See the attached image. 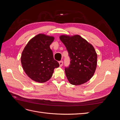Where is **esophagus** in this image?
Listing matches in <instances>:
<instances>
[{
  "mask_svg": "<svg viewBox=\"0 0 120 120\" xmlns=\"http://www.w3.org/2000/svg\"><path fill=\"white\" fill-rule=\"evenodd\" d=\"M59 64H60V66L61 67L63 66V60H60L59 61Z\"/></svg>",
  "mask_w": 120,
  "mask_h": 120,
  "instance_id": "34e87169",
  "label": "esophagus"
}]
</instances>
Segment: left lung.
Returning a JSON list of instances; mask_svg holds the SVG:
<instances>
[{
	"mask_svg": "<svg viewBox=\"0 0 120 120\" xmlns=\"http://www.w3.org/2000/svg\"><path fill=\"white\" fill-rule=\"evenodd\" d=\"M60 39L66 46L71 60L64 69L69 82L80 85L89 81L97 64V54L93 45L79 35H61Z\"/></svg>",
	"mask_w": 120,
	"mask_h": 120,
	"instance_id": "8db88e82",
	"label": "left lung"
}]
</instances>
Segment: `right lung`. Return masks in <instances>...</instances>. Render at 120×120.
<instances>
[{
    "label": "right lung",
    "mask_w": 120,
    "mask_h": 120,
    "mask_svg": "<svg viewBox=\"0 0 120 120\" xmlns=\"http://www.w3.org/2000/svg\"><path fill=\"white\" fill-rule=\"evenodd\" d=\"M53 40L52 37L39 34L24 48L21 62L25 72L32 80L41 83L48 81L52 77L54 69L60 66L49 47Z\"/></svg>",
    "instance_id": "right-lung-1"
}]
</instances>
